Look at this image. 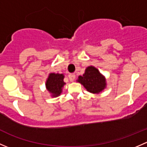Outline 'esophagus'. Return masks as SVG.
<instances>
[{
	"mask_svg": "<svg viewBox=\"0 0 147 147\" xmlns=\"http://www.w3.org/2000/svg\"><path fill=\"white\" fill-rule=\"evenodd\" d=\"M68 77H69V79L70 81H74L75 80V74H69V75H68Z\"/></svg>",
	"mask_w": 147,
	"mask_h": 147,
	"instance_id": "34e87169",
	"label": "esophagus"
}]
</instances>
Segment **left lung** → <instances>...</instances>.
I'll list each match as a JSON object with an SVG mask.
<instances>
[{
	"instance_id": "8db88e82",
	"label": "left lung",
	"mask_w": 147,
	"mask_h": 147,
	"mask_svg": "<svg viewBox=\"0 0 147 147\" xmlns=\"http://www.w3.org/2000/svg\"><path fill=\"white\" fill-rule=\"evenodd\" d=\"M77 81L82 84L87 91L93 94H98L107 86L105 77L93 66L87 67L82 76H79Z\"/></svg>"
}]
</instances>
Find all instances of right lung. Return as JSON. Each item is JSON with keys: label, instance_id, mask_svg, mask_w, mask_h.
<instances>
[{"label": "right lung", "instance_id": "1", "mask_svg": "<svg viewBox=\"0 0 147 147\" xmlns=\"http://www.w3.org/2000/svg\"><path fill=\"white\" fill-rule=\"evenodd\" d=\"M65 84L64 75L58 73H50L45 83L46 88L53 97L60 95Z\"/></svg>", "mask_w": 147, "mask_h": 147}]
</instances>
